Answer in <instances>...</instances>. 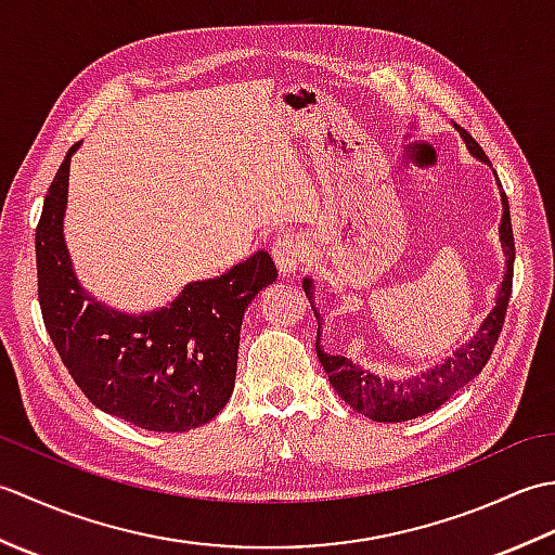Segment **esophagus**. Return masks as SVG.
<instances>
[{
    "label": "esophagus",
    "instance_id": "1",
    "mask_svg": "<svg viewBox=\"0 0 555 555\" xmlns=\"http://www.w3.org/2000/svg\"><path fill=\"white\" fill-rule=\"evenodd\" d=\"M302 238L296 233H284L279 235V238L274 241V245H271V255H274V262H276V269L279 274L288 279V276H296L298 269L302 264Z\"/></svg>",
    "mask_w": 555,
    "mask_h": 555
}]
</instances>
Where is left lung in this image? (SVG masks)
<instances>
[{"instance_id": "left-lung-1", "label": "left lung", "mask_w": 555, "mask_h": 555, "mask_svg": "<svg viewBox=\"0 0 555 555\" xmlns=\"http://www.w3.org/2000/svg\"><path fill=\"white\" fill-rule=\"evenodd\" d=\"M455 128L460 138L465 140L469 155L489 164L485 150L477 145V140L457 124ZM499 188H501V181H499ZM501 205H503V217L499 227V238L505 255V274L496 291V305L489 310L485 322L479 324L477 334L469 340H465L460 348H455L453 356L441 358L439 362H434L431 367L412 374L408 379H386V376H379L360 367V364L352 362L348 356H328V352L322 348V314L314 305V281L310 276L302 279V291L305 296H308L312 312L317 317V358H320L324 372L328 374V382H332L334 391L344 398L352 410L362 412L364 417H370L374 422L415 420V417L427 415V412L436 408H441L448 398H451L455 391H460L463 386H467L481 370H485L487 360L491 358V350L499 340L501 326L505 320V308H508L511 288H513L515 241H513L508 197H505L503 188H501Z\"/></svg>"}]
</instances>
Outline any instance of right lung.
Segmentation results:
<instances>
[{
	"label": "right lung",
	"mask_w": 555,
	"mask_h": 555,
	"mask_svg": "<svg viewBox=\"0 0 555 555\" xmlns=\"http://www.w3.org/2000/svg\"><path fill=\"white\" fill-rule=\"evenodd\" d=\"M66 152L35 231L42 320L59 358L92 405L147 431H188L229 403L241 324L257 293L276 281L257 250L221 276L193 281L167 308L121 312L82 288L64 238Z\"/></svg>",
	"instance_id": "obj_1"
}]
</instances>
